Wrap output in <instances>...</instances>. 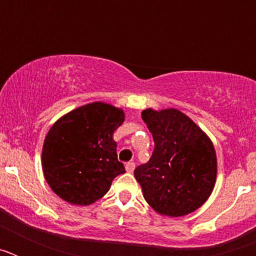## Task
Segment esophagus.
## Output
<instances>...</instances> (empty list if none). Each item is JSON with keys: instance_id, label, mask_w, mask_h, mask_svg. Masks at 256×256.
Returning a JSON list of instances; mask_svg holds the SVG:
<instances>
[{"instance_id": "1", "label": "esophagus", "mask_w": 256, "mask_h": 256, "mask_svg": "<svg viewBox=\"0 0 256 256\" xmlns=\"http://www.w3.org/2000/svg\"><path fill=\"white\" fill-rule=\"evenodd\" d=\"M126 170L128 172V173H132V172L134 170V162H126Z\"/></svg>"}]
</instances>
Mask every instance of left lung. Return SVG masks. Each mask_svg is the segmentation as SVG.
Masks as SVG:
<instances>
[{
    "instance_id": "1",
    "label": "left lung",
    "mask_w": 256,
    "mask_h": 256,
    "mask_svg": "<svg viewBox=\"0 0 256 256\" xmlns=\"http://www.w3.org/2000/svg\"><path fill=\"white\" fill-rule=\"evenodd\" d=\"M155 142L148 162L134 169L144 200L158 214L183 216L206 202L216 182V154L209 136L178 108L141 112Z\"/></svg>"
}]
</instances>
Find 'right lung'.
I'll return each mask as SVG.
<instances>
[{
  "label": "right lung",
  "mask_w": 256,
  "mask_h": 256,
  "mask_svg": "<svg viewBox=\"0 0 256 256\" xmlns=\"http://www.w3.org/2000/svg\"><path fill=\"white\" fill-rule=\"evenodd\" d=\"M124 119L123 108L96 101L66 112L50 128L40 162L47 184L61 200L94 204L126 173L112 138Z\"/></svg>",
  "instance_id": "obj_1"
}]
</instances>
